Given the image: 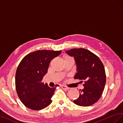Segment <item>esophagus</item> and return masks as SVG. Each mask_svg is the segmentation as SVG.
Instances as JSON below:
<instances>
[{"label":"esophagus","instance_id":"34e87169","mask_svg":"<svg viewBox=\"0 0 123 123\" xmlns=\"http://www.w3.org/2000/svg\"><path fill=\"white\" fill-rule=\"evenodd\" d=\"M62 88H63V89L65 90H69L70 88L68 86H62Z\"/></svg>","mask_w":123,"mask_h":123}]
</instances>
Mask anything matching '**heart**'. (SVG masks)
<instances>
[{
	"label": "heart",
	"mask_w": 123,
	"mask_h": 123,
	"mask_svg": "<svg viewBox=\"0 0 123 123\" xmlns=\"http://www.w3.org/2000/svg\"><path fill=\"white\" fill-rule=\"evenodd\" d=\"M65 59H68V58H71L70 57H68V56H65Z\"/></svg>",
	"instance_id": "1"
}]
</instances>
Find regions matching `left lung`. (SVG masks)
<instances>
[{
    "instance_id": "8db88e82",
    "label": "left lung",
    "mask_w": 123,
    "mask_h": 123,
    "mask_svg": "<svg viewBox=\"0 0 123 123\" xmlns=\"http://www.w3.org/2000/svg\"><path fill=\"white\" fill-rule=\"evenodd\" d=\"M66 53L75 59L77 72L74 79L85 81L84 89L79 91V96L74 103L80 106H91L99 100L104 90L106 76L104 64L96 55L86 49L74 48Z\"/></svg>"
}]
</instances>
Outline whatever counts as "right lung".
Masks as SVG:
<instances>
[{
  "label": "right lung",
  "instance_id": "1",
  "mask_svg": "<svg viewBox=\"0 0 123 123\" xmlns=\"http://www.w3.org/2000/svg\"><path fill=\"white\" fill-rule=\"evenodd\" d=\"M61 52L37 50L28 54L20 61L16 72L15 87L20 100L26 107L40 110L51 103L55 87H49L42 80L51 60Z\"/></svg>",
  "mask_w": 123,
  "mask_h": 123
}]
</instances>
